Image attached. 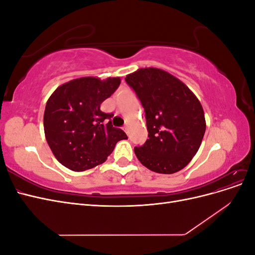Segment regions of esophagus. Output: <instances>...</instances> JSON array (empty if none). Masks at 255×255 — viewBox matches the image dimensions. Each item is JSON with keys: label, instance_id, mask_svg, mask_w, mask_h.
<instances>
[{"label": "esophagus", "instance_id": "obj_1", "mask_svg": "<svg viewBox=\"0 0 255 255\" xmlns=\"http://www.w3.org/2000/svg\"><path fill=\"white\" fill-rule=\"evenodd\" d=\"M123 129H125L127 133L128 132V123H126V126H125V128H123Z\"/></svg>", "mask_w": 255, "mask_h": 255}]
</instances>
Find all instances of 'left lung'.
<instances>
[{
	"mask_svg": "<svg viewBox=\"0 0 255 255\" xmlns=\"http://www.w3.org/2000/svg\"><path fill=\"white\" fill-rule=\"evenodd\" d=\"M144 109L149 139L134 151L151 171L171 174L182 170L201 145L206 123L203 107L186 85L157 68L128 74Z\"/></svg>",
	"mask_w": 255,
	"mask_h": 255,
	"instance_id": "left-lung-1",
	"label": "left lung"
}]
</instances>
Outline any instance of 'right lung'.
<instances>
[{"label": "right lung", "instance_id": "1", "mask_svg": "<svg viewBox=\"0 0 255 255\" xmlns=\"http://www.w3.org/2000/svg\"><path fill=\"white\" fill-rule=\"evenodd\" d=\"M120 82V78L85 76L60 85L51 95L43 115L44 135L61 165L85 171L103 164L116 143L128 139L121 128L113 127L114 115L100 110Z\"/></svg>", "mask_w": 255, "mask_h": 255}]
</instances>
